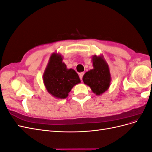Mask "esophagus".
I'll return each instance as SVG.
<instances>
[{"instance_id": "esophagus-1", "label": "esophagus", "mask_w": 152, "mask_h": 152, "mask_svg": "<svg viewBox=\"0 0 152 152\" xmlns=\"http://www.w3.org/2000/svg\"><path fill=\"white\" fill-rule=\"evenodd\" d=\"M84 74V72H82V73H80V74H79V77H80V80H82V78H83Z\"/></svg>"}]
</instances>
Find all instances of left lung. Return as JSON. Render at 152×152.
<instances>
[{
	"label": "left lung",
	"instance_id": "1",
	"mask_svg": "<svg viewBox=\"0 0 152 152\" xmlns=\"http://www.w3.org/2000/svg\"><path fill=\"white\" fill-rule=\"evenodd\" d=\"M93 65L94 68L85 73L83 81L94 93L100 95L109 88L111 81L109 68L103 57L96 55L93 58Z\"/></svg>",
	"mask_w": 152,
	"mask_h": 152
}]
</instances>
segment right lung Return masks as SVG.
Here are the masks:
<instances>
[{"label":"right lung","mask_w":152,"mask_h":152,"mask_svg":"<svg viewBox=\"0 0 152 152\" xmlns=\"http://www.w3.org/2000/svg\"><path fill=\"white\" fill-rule=\"evenodd\" d=\"M62 58L61 55L53 53L43 75L48 91L60 99L66 98L72 87L80 82L77 73L72 68L67 69Z\"/></svg>","instance_id":"add662e5"}]
</instances>
